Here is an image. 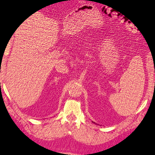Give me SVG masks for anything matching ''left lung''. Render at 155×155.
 <instances>
[{"label":"left lung","instance_id":"obj_1","mask_svg":"<svg viewBox=\"0 0 155 155\" xmlns=\"http://www.w3.org/2000/svg\"><path fill=\"white\" fill-rule=\"evenodd\" d=\"M93 123H94V122H93Z\"/></svg>","mask_w":155,"mask_h":155}]
</instances>
